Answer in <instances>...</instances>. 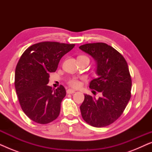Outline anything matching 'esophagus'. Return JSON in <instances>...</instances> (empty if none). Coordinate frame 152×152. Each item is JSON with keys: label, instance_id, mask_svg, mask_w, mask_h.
<instances>
[{"label": "esophagus", "instance_id": "34e87169", "mask_svg": "<svg viewBox=\"0 0 152 152\" xmlns=\"http://www.w3.org/2000/svg\"><path fill=\"white\" fill-rule=\"evenodd\" d=\"M66 92H67L68 94H72V93H75V91L74 90H72V89H68L67 91H66Z\"/></svg>", "mask_w": 152, "mask_h": 152}]
</instances>
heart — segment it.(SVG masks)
<instances>
[{
	"instance_id": "heart-1",
	"label": "heart",
	"mask_w": 152,
	"mask_h": 152,
	"mask_svg": "<svg viewBox=\"0 0 152 152\" xmlns=\"http://www.w3.org/2000/svg\"><path fill=\"white\" fill-rule=\"evenodd\" d=\"M81 57L88 58V57H85V56H81ZM68 84H69L70 86L73 87V88H78V87L80 86V80H79L77 77H72V78L69 79V80L68 81Z\"/></svg>"
}]
</instances>
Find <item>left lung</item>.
Listing matches in <instances>:
<instances>
[{"mask_svg":"<svg viewBox=\"0 0 152 152\" xmlns=\"http://www.w3.org/2000/svg\"><path fill=\"white\" fill-rule=\"evenodd\" d=\"M80 49L96 61L97 77L90 82L89 88L102 95L98 99L84 95L80 106L82 116L95 127L108 126L119 118L131 98L132 83L127 63L119 52L107 43H87Z\"/></svg>","mask_w":152,"mask_h":152,"instance_id":"1","label":"left lung"}]
</instances>
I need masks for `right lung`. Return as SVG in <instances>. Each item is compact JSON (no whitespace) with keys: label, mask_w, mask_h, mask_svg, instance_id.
Segmentation results:
<instances>
[{"label":"right lung","mask_w":152,"mask_h":152,"mask_svg":"<svg viewBox=\"0 0 152 152\" xmlns=\"http://www.w3.org/2000/svg\"><path fill=\"white\" fill-rule=\"evenodd\" d=\"M75 44L44 41L31 45L20 57L15 70L16 92L25 114L37 123L48 124L60 113L66 89L48 86L49 74L55 72L60 59Z\"/></svg>","instance_id":"right-lung-1"}]
</instances>
